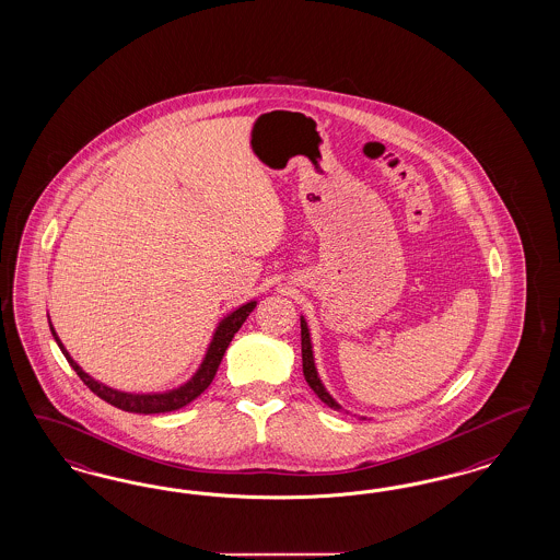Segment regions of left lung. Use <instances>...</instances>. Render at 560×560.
<instances>
[{
  "instance_id": "left-lung-1",
  "label": "left lung",
  "mask_w": 560,
  "mask_h": 560,
  "mask_svg": "<svg viewBox=\"0 0 560 560\" xmlns=\"http://www.w3.org/2000/svg\"><path fill=\"white\" fill-rule=\"evenodd\" d=\"M300 323H302V368H304V378H306L310 388L318 395V399H320L323 404H327V406L330 407V409H335V411H341L343 407L339 406V404L330 397V393L325 388L320 376H318V370H316V364H314V351H312L308 323H306L304 316H300ZM362 420H364V418H362Z\"/></svg>"
}]
</instances>
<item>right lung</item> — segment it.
I'll use <instances>...</instances> for the list:
<instances>
[{
	"label": "right lung",
	"mask_w": 560,
	"mask_h": 560,
	"mask_svg": "<svg viewBox=\"0 0 560 560\" xmlns=\"http://www.w3.org/2000/svg\"><path fill=\"white\" fill-rule=\"evenodd\" d=\"M254 308H256V300H250V302L242 304L240 308L230 312L228 316H223L214 328V332H212L211 343L207 348V353H205L200 366L194 372L192 378L186 381L184 385L177 386V388H170V390H163V393H126V390H117V388L98 383L97 378H93L91 374H86L82 368L78 366L77 360L68 353V349L63 348L56 328L51 325V318H49V328H51V335H54L59 349H61V353L66 355L68 364L74 368L80 381L89 386L103 401L112 404L117 409L132 411V413H165V411H175L179 407L192 404L200 393H205L209 388L214 374H217V368L225 355V349L230 348V343H232L233 335L246 323V318L250 316Z\"/></svg>",
	"instance_id": "right-lung-1"
}]
</instances>
